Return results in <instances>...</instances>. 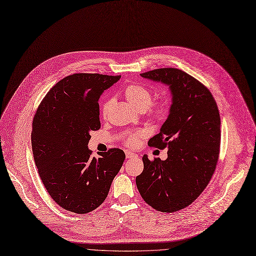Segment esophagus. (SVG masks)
<instances>
[{
    "mask_svg": "<svg viewBox=\"0 0 256 256\" xmlns=\"http://www.w3.org/2000/svg\"><path fill=\"white\" fill-rule=\"evenodd\" d=\"M126 157L128 159H130V158H136V157H138V155H136L133 152H130V150H126Z\"/></svg>",
    "mask_w": 256,
    "mask_h": 256,
    "instance_id": "obj_1",
    "label": "esophagus"
}]
</instances>
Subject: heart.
Instances as JSON below:
<instances>
[{
	"label": "heart",
	"instance_id": "heart-1",
	"mask_svg": "<svg viewBox=\"0 0 256 256\" xmlns=\"http://www.w3.org/2000/svg\"><path fill=\"white\" fill-rule=\"evenodd\" d=\"M123 94L126 101L133 106L137 112H148V117L153 121H162L166 118L170 112V101L168 99H162L156 103L150 104L153 101V92L142 84L133 83L126 88ZM114 103L112 99H108L103 102L101 106V114L103 117L108 115ZM151 106L150 107L149 106ZM140 133L128 136L126 139V144L134 146L138 142V137Z\"/></svg>",
	"mask_w": 256,
	"mask_h": 256
}]
</instances>
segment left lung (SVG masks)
Segmentation results:
<instances>
[{"mask_svg": "<svg viewBox=\"0 0 256 256\" xmlns=\"http://www.w3.org/2000/svg\"><path fill=\"white\" fill-rule=\"evenodd\" d=\"M162 83L171 94L168 116L150 146L168 148V158L150 162L144 156V171L136 177L138 191L155 210L172 213L191 204L215 171L220 146V117L210 90L177 68L140 74Z\"/></svg>", "mask_w": 256, "mask_h": 256, "instance_id": "left-lung-1", "label": "left lung"}]
</instances>
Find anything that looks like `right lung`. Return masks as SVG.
Returning <instances> with one entry per match:
<instances>
[{
    "instance_id": "obj_1",
    "label": "right lung",
    "mask_w": 256,
    "mask_h": 256,
    "mask_svg": "<svg viewBox=\"0 0 256 256\" xmlns=\"http://www.w3.org/2000/svg\"><path fill=\"white\" fill-rule=\"evenodd\" d=\"M120 76L74 74L47 92L32 122V146L42 182L63 209L88 213L106 200L126 159L120 148L99 158L88 148L100 128L99 99Z\"/></svg>"
}]
</instances>
